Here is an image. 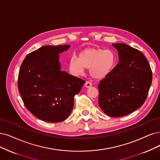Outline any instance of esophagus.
<instances>
[{
  "label": "esophagus",
  "instance_id": "34e87169",
  "mask_svg": "<svg viewBox=\"0 0 160 160\" xmlns=\"http://www.w3.org/2000/svg\"><path fill=\"white\" fill-rule=\"evenodd\" d=\"M92 84L90 82H86V84H85V86L86 87V88H90V87H91L92 86Z\"/></svg>",
  "mask_w": 160,
  "mask_h": 160
}]
</instances>
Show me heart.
<instances>
[{
	"label": "heart",
	"instance_id": "b5f03b06",
	"mask_svg": "<svg viewBox=\"0 0 160 160\" xmlns=\"http://www.w3.org/2000/svg\"><path fill=\"white\" fill-rule=\"evenodd\" d=\"M115 64L116 57L112 51L88 48L80 52L78 58L72 57L69 67L76 75L83 74L84 68L90 69V75L93 78L102 79L113 70Z\"/></svg>",
	"mask_w": 160,
	"mask_h": 160
}]
</instances>
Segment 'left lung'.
<instances>
[{"instance_id": "obj_1", "label": "left lung", "mask_w": 160, "mask_h": 160, "mask_svg": "<svg viewBox=\"0 0 160 160\" xmlns=\"http://www.w3.org/2000/svg\"><path fill=\"white\" fill-rule=\"evenodd\" d=\"M119 61L98 85L99 105L110 117H122L143 105L152 84V72L140 51L124 43L112 44Z\"/></svg>"}]
</instances>
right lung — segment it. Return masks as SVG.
I'll use <instances>...</instances> for the list:
<instances>
[{
  "label": "right lung",
  "mask_w": 160,
  "mask_h": 160,
  "mask_svg": "<svg viewBox=\"0 0 160 160\" xmlns=\"http://www.w3.org/2000/svg\"><path fill=\"white\" fill-rule=\"evenodd\" d=\"M69 48L70 45L43 46L29 53L22 63L18 90L28 110L42 121L67 119L74 96L86 82L61 70L59 53Z\"/></svg>",
  "instance_id": "obj_1"
}]
</instances>
